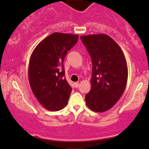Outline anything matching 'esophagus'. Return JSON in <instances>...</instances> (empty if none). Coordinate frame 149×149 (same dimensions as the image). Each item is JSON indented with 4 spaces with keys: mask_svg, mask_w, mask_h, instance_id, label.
Listing matches in <instances>:
<instances>
[{
    "mask_svg": "<svg viewBox=\"0 0 149 149\" xmlns=\"http://www.w3.org/2000/svg\"><path fill=\"white\" fill-rule=\"evenodd\" d=\"M79 84L78 82H75L74 83V87L75 88H77L79 87Z\"/></svg>",
    "mask_w": 149,
    "mask_h": 149,
    "instance_id": "34e87169",
    "label": "esophagus"
}]
</instances>
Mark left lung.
<instances>
[{"instance_id":"1","label":"left lung","mask_w":149,"mask_h":149,"mask_svg":"<svg viewBox=\"0 0 149 149\" xmlns=\"http://www.w3.org/2000/svg\"><path fill=\"white\" fill-rule=\"evenodd\" d=\"M93 63L91 89L86 103L95 112L113 107L122 96L127 80V66L119 46L103 33L81 36Z\"/></svg>"}]
</instances>
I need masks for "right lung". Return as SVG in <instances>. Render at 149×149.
Instances as JSON below:
<instances>
[{
    "label": "right lung",
    "mask_w": 149,
    "mask_h": 149,
    "mask_svg": "<svg viewBox=\"0 0 149 149\" xmlns=\"http://www.w3.org/2000/svg\"><path fill=\"white\" fill-rule=\"evenodd\" d=\"M78 35L55 32L36 46L31 54L28 77L35 97L47 110L56 111L68 104L72 88L65 77L63 61Z\"/></svg>",
    "instance_id": "obj_1"
}]
</instances>
